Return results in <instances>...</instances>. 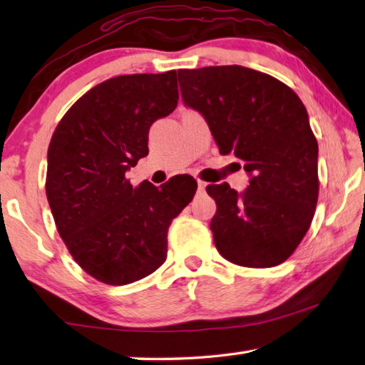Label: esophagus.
<instances>
[{
	"label": "esophagus",
	"instance_id": "esophagus-1",
	"mask_svg": "<svg viewBox=\"0 0 365 365\" xmlns=\"http://www.w3.org/2000/svg\"><path fill=\"white\" fill-rule=\"evenodd\" d=\"M206 182H202V180H197V190L200 191H205L206 190Z\"/></svg>",
	"mask_w": 365,
	"mask_h": 365
}]
</instances>
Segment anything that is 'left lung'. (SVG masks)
<instances>
[{"label":"left lung","instance_id":"left-lung-1","mask_svg":"<svg viewBox=\"0 0 365 365\" xmlns=\"http://www.w3.org/2000/svg\"><path fill=\"white\" fill-rule=\"evenodd\" d=\"M187 106L205 115L220 154L251 174L243 195L207 185L217 211L215 248L243 267H274L293 255L319 197V145L299 96L269 73L243 66L178 69Z\"/></svg>","mask_w":365,"mask_h":365}]
</instances>
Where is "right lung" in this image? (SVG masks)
Here are the masks:
<instances>
[{
  "label": "right lung",
  "mask_w": 365,
  "mask_h": 365,
  "mask_svg": "<svg viewBox=\"0 0 365 365\" xmlns=\"http://www.w3.org/2000/svg\"><path fill=\"white\" fill-rule=\"evenodd\" d=\"M175 71L109 78L78 98L48 148L46 197L80 267L106 285L153 274L168 256V230L193 200L196 180L133 188L125 172L148 154L154 120L177 108Z\"/></svg>",
  "instance_id": "right-lung-1"
}]
</instances>
